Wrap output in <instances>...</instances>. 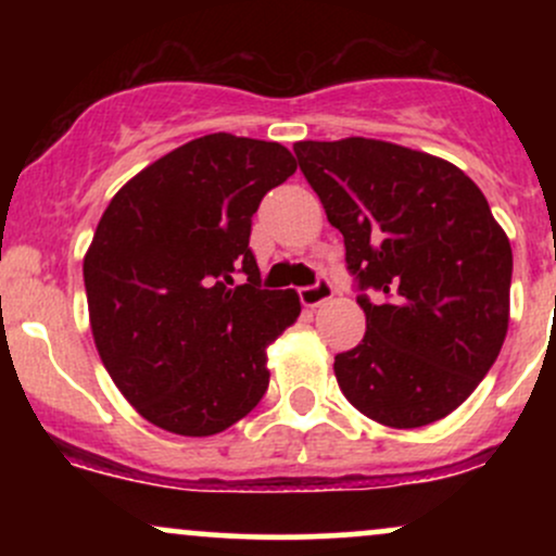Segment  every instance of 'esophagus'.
I'll return each mask as SVG.
<instances>
[{
    "label": "esophagus",
    "mask_w": 556,
    "mask_h": 556,
    "mask_svg": "<svg viewBox=\"0 0 556 556\" xmlns=\"http://www.w3.org/2000/svg\"><path fill=\"white\" fill-rule=\"evenodd\" d=\"M334 295V287L327 277L318 279L316 285H308V287H300V303L305 305V308H316V305H321L324 300H329Z\"/></svg>",
    "instance_id": "34e87169"
}]
</instances>
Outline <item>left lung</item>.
<instances>
[{
	"label": "left lung",
	"instance_id": "obj_1",
	"mask_svg": "<svg viewBox=\"0 0 556 556\" xmlns=\"http://www.w3.org/2000/svg\"><path fill=\"white\" fill-rule=\"evenodd\" d=\"M292 149L342 232L366 314L361 344L334 358L342 394L392 429L450 416L494 366L509 324L513 248L486 195L455 164L387 140Z\"/></svg>",
	"mask_w": 556,
	"mask_h": 556
}]
</instances>
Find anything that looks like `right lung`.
<instances>
[{"mask_svg": "<svg viewBox=\"0 0 556 556\" xmlns=\"http://www.w3.org/2000/svg\"><path fill=\"white\" fill-rule=\"evenodd\" d=\"M295 169L285 146L212 132L138 172L101 216L83 258L93 342L159 429L212 437L266 394V348L300 300L261 287L248 242L261 198Z\"/></svg>", "mask_w": 556, "mask_h": 556, "instance_id": "right-lung-1", "label": "right lung"}]
</instances>
